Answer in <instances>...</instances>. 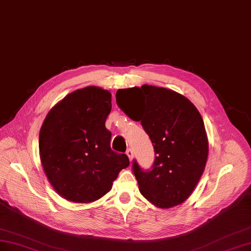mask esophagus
I'll return each instance as SVG.
<instances>
[{"label":"esophagus","instance_id":"1","mask_svg":"<svg viewBox=\"0 0 251 251\" xmlns=\"http://www.w3.org/2000/svg\"><path fill=\"white\" fill-rule=\"evenodd\" d=\"M126 154L128 155V157H129V160L131 161L132 157H133V151H132V149L130 147L126 150Z\"/></svg>","mask_w":251,"mask_h":251}]
</instances>
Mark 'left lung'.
<instances>
[{
    "instance_id": "obj_1",
    "label": "left lung",
    "mask_w": 251,
    "mask_h": 251,
    "mask_svg": "<svg viewBox=\"0 0 251 251\" xmlns=\"http://www.w3.org/2000/svg\"><path fill=\"white\" fill-rule=\"evenodd\" d=\"M117 103L128 117L140 121L154 149L150 169L132 161L140 191L161 208L183 203L197 186L208 155L201 114L177 92L143 85L119 89Z\"/></svg>"
}]
</instances>
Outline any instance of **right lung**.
I'll use <instances>...</instances> for the list:
<instances>
[{"mask_svg":"<svg viewBox=\"0 0 251 251\" xmlns=\"http://www.w3.org/2000/svg\"><path fill=\"white\" fill-rule=\"evenodd\" d=\"M110 111V92L90 86L71 92L48 112L40 130V156L50 184L64 199L96 201L129 165L125 153L110 147L111 132L105 127Z\"/></svg>","mask_w":251,"mask_h":251,"instance_id":"1","label":"right lung"}]
</instances>
